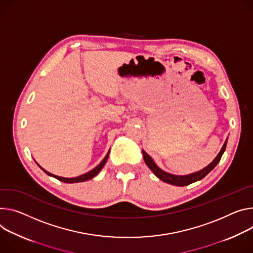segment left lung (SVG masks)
Segmentation results:
<instances>
[{"mask_svg":"<svg viewBox=\"0 0 253 253\" xmlns=\"http://www.w3.org/2000/svg\"><path fill=\"white\" fill-rule=\"evenodd\" d=\"M227 141H228V138L226 139V141L224 142L220 152L218 153V155L214 158L213 162L207 166L206 168L198 170V171H195V172H192V173H189V174H186V175H176V174H172V173H169V172H167L165 170H163L162 169H160L155 163L154 160L144 151L142 150V154H143V158H144V162L146 164V166L149 168V169L160 179L163 180L167 183H169V185H172V186H177V187H185V186H188L190 185V183H193L195 181H198V180H201L202 178H204L207 174H208L220 162V159L226 149V145H227Z\"/></svg>","mask_w":253,"mask_h":253,"instance_id":"8db88e82","label":"left lung"}]
</instances>
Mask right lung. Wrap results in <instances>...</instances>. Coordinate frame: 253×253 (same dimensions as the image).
Here are the masks:
<instances>
[{
	"mask_svg": "<svg viewBox=\"0 0 253 253\" xmlns=\"http://www.w3.org/2000/svg\"><path fill=\"white\" fill-rule=\"evenodd\" d=\"M109 153H110V150H109V152L106 154V156L104 157V159L102 160V162L96 167V168H94L93 169L91 170H89V171H87V172H85V173H84V174H81V175H79V176H76V177H63V176H58V175H55V174H52V173H50L49 171H47V170H45L43 168H41L36 162V164L38 165V167L45 172L46 174H48L49 176H52V177H55V178H57L58 180H60V181H63V182H67V183H74V182H82V181H85V180H88V179H91L93 177H95L100 171H101V169L104 168V166L106 165V163H107V160H108V157H109Z\"/></svg>",
	"mask_w": 253,
	"mask_h": 253,
	"instance_id": "right-lung-1",
	"label": "right lung"
}]
</instances>
